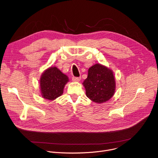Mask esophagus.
<instances>
[{
	"label": "esophagus",
	"mask_w": 158,
	"mask_h": 158,
	"mask_svg": "<svg viewBox=\"0 0 158 158\" xmlns=\"http://www.w3.org/2000/svg\"><path fill=\"white\" fill-rule=\"evenodd\" d=\"M81 79V77H73L72 78V80L73 82H79Z\"/></svg>",
	"instance_id": "obj_1"
}]
</instances>
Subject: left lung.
<instances>
[{
    "mask_svg": "<svg viewBox=\"0 0 158 158\" xmlns=\"http://www.w3.org/2000/svg\"><path fill=\"white\" fill-rule=\"evenodd\" d=\"M87 97L96 103H103L114 96L116 80L113 71L101 64L89 67L87 77L82 82Z\"/></svg>",
    "mask_w": 158,
    "mask_h": 158,
    "instance_id": "8db88e82",
    "label": "left lung"
}]
</instances>
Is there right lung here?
Returning a JSON list of instances; mask_svg holds the SVG:
<instances>
[{
  "label": "right lung",
  "mask_w": 158,
  "mask_h": 158,
  "mask_svg": "<svg viewBox=\"0 0 158 158\" xmlns=\"http://www.w3.org/2000/svg\"><path fill=\"white\" fill-rule=\"evenodd\" d=\"M69 82V77L56 67L45 70L40 79V90L44 99L54 101L63 94L64 88Z\"/></svg>",
  "instance_id": "1"
}]
</instances>
